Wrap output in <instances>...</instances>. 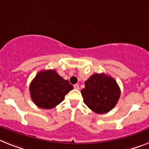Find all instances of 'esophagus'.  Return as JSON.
<instances>
[{"mask_svg":"<svg viewBox=\"0 0 149 149\" xmlns=\"http://www.w3.org/2000/svg\"><path fill=\"white\" fill-rule=\"evenodd\" d=\"M74 89H79V84H74Z\"/></svg>","mask_w":149,"mask_h":149,"instance_id":"1","label":"esophagus"}]
</instances>
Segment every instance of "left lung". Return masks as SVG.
<instances>
[{
    "mask_svg": "<svg viewBox=\"0 0 149 149\" xmlns=\"http://www.w3.org/2000/svg\"><path fill=\"white\" fill-rule=\"evenodd\" d=\"M81 90L84 103L97 113L110 111L117 104L120 89L116 81L105 74H94L84 83Z\"/></svg>",
    "mask_w": 149,
    "mask_h": 149,
    "instance_id": "8db88e82",
    "label": "left lung"
}]
</instances>
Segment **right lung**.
Segmentation results:
<instances>
[{
	"label": "right lung",
	"instance_id": "1",
	"mask_svg": "<svg viewBox=\"0 0 149 149\" xmlns=\"http://www.w3.org/2000/svg\"><path fill=\"white\" fill-rule=\"evenodd\" d=\"M73 89L68 80L63 79L55 70H42L36 75L29 85L33 103L40 108L52 109L65 99Z\"/></svg>",
	"mask_w": 149,
	"mask_h": 149
}]
</instances>
